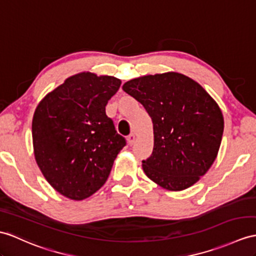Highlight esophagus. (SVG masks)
I'll return each instance as SVG.
<instances>
[{
    "label": "esophagus",
    "instance_id": "obj_1",
    "mask_svg": "<svg viewBox=\"0 0 256 256\" xmlns=\"http://www.w3.org/2000/svg\"><path fill=\"white\" fill-rule=\"evenodd\" d=\"M127 141L129 143V146H132L134 141H136V136L134 134H130L128 136H127Z\"/></svg>",
    "mask_w": 256,
    "mask_h": 256
}]
</instances>
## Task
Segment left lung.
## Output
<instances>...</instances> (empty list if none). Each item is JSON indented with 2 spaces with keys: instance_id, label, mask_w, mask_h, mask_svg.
<instances>
[{
  "instance_id": "obj_1",
  "label": "left lung",
  "mask_w": 256,
  "mask_h": 256,
  "mask_svg": "<svg viewBox=\"0 0 256 256\" xmlns=\"http://www.w3.org/2000/svg\"><path fill=\"white\" fill-rule=\"evenodd\" d=\"M122 90L152 118L154 148L142 160L146 175L170 191L198 182L222 143L224 117L215 100L196 81L175 72L132 79Z\"/></svg>"
}]
</instances>
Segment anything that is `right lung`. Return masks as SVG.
I'll return each mask as SVG.
<instances>
[{
	"instance_id": "obj_1",
	"label": "right lung",
	"mask_w": 256,
	"mask_h": 256,
	"mask_svg": "<svg viewBox=\"0 0 256 256\" xmlns=\"http://www.w3.org/2000/svg\"><path fill=\"white\" fill-rule=\"evenodd\" d=\"M120 84L112 76L79 72L48 92L34 110L36 164L46 182L70 200H84L101 188L126 146L105 113Z\"/></svg>"
}]
</instances>
